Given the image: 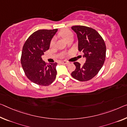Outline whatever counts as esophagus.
Masks as SVG:
<instances>
[{"label": "esophagus", "mask_w": 127, "mask_h": 127, "mask_svg": "<svg viewBox=\"0 0 127 127\" xmlns=\"http://www.w3.org/2000/svg\"><path fill=\"white\" fill-rule=\"evenodd\" d=\"M60 63L62 64H69V62L66 61H60Z\"/></svg>", "instance_id": "esophagus-1"}]
</instances>
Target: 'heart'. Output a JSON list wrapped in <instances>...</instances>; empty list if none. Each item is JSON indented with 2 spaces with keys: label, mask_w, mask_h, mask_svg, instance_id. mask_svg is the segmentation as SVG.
<instances>
[{
  "label": "heart",
  "mask_w": 127,
  "mask_h": 127,
  "mask_svg": "<svg viewBox=\"0 0 127 127\" xmlns=\"http://www.w3.org/2000/svg\"><path fill=\"white\" fill-rule=\"evenodd\" d=\"M58 35H59L60 37H61L63 38L65 41H66L68 39L73 38V33L71 32V31H70L69 30H67V29H65V30L60 31L59 33H58ZM54 45V40H52L50 43V46H53Z\"/></svg>",
  "instance_id": "heart-1"
}]
</instances>
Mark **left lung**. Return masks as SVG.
Instances as JSON below:
<instances>
[{"label": "left lung", "mask_w": 127, "mask_h": 127, "mask_svg": "<svg viewBox=\"0 0 127 127\" xmlns=\"http://www.w3.org/2000/svg\"><path fill=\"white\" fill-rule=\"evenodd\" d=\"M76 33L78 41V50L84 53L86 62L81 65L74 62L75 70L71 74L79 81H87L96 75L104 64L106 58L105 42L99 33L89 27L76 25L71 27Z\"/></svg>", "instance_id": "left-lung-1"}]
</instances>
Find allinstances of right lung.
<instances>
[{
    "label": "right lung",
    "mask_w": 127,
    "mask_h": 127,
    "mask_svg": "<svg viewBox=\"0 0 127 127\" xmlns=\"http://www.w3.org/2000/svg\"><path fill=\"white\" fill-rule=\"evenodd\" d=\"M57 31H37L29 37L23 46L21 57L23 69L27 78L37 85L48 86L56 79L57 63L48 65L41 57L49 49L52 39Z\"/></svg>",
    "instance_id": "add662e5"
}]
</instances>
